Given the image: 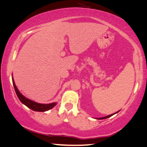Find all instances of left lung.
Wrapping results in <instances>:
<instances>
[{
	"mask_svg": "<svg viewBox=\"0 0 147 147\" xmlns=\"http://www.w3.org/2000/svg\"><path fill=\"white\" fill-rule=\"evenodd\" d=\"M113 115H114V114H113V115H109V116H107V117H105L99 118V119H107V118H109V117H111V116H113Z\"/></svg>",
	"mask_w": 147,
	"mask_h": 147,
	"instance_id": "left-lung-1",
	"label": "left lung"
}]
</instances>
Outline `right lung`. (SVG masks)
Masks as SVG:
<instances>
[{
    "label": "right lung",
    "mask_w": 147,
    "mask_h": 147,
    "mask_svg": "<svg viewBox=\"0 0 147 147\" xmlns=\"http://www.w3.org/2000/svg\"><path fill=\"white\" fill-rule=\"evenodd\" d=\"M12 82H13V86L14 88V90H15L16 94L17 95L18 98H19L20 102L23 103L24 105H26V107H28V108L32 109V111H38V112H44V111H47L49 110V109H51L53 108L54 107L57 105L56 102L51 103V104H40V103L35 102L34 101L31 100H29L27 98H26L25 96H24L20 92L18 91V90L16 88V86L14 84L13 78H12Z\"/></svg>",
    "instance_id": "add662e5"
}]
</instances>
